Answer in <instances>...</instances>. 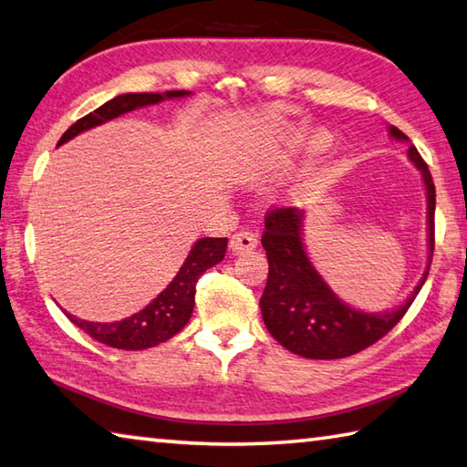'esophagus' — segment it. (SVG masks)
<instances>
[{
  "label": "esophagus",
  "mask_w": 467,
  "mask_h": 467,
  "mask_svg": "<svg viewBox=\"0 0 467 467\" xmlns=\"http://www.w3.org/2000/svg\"><path fill=\"white\" fill-rule=\"evenodd\" d=\"M231 247L233 253H247V251H253L257 247V233L253 231H247V228H243V231L234 233L231 236Z\"/></svg>",
  "instance_id": "obj_1"
}]
</instances>
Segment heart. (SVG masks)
Here are the masks:
<instances>
[{"mask_svg": "<svg viewBox=\"0 0 467 467\" xmlns=\"http://www.w3.org/2000/svg\"><path fill=\"white\" fill-rule=\"evenodd\" d=\"M328 132L325 130H317L312 134H306V137H302L298 140V149L300 150H308V152H317V150H322L327 145H328Z\"/></svg>", "mask_w": 467, "mask_h": 467, "instance_id": "obj_1", "label": "heart"}]
</instances>
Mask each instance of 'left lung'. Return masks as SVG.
<instances>
[{"label": "left lung", "instance_id": "8db88e82", "mask_svg": "<svg viewBox=\"0 0 467 467\" xmlns=\"http://www.w3.org/2000/svg\"><path fill=\"white\" fill-rule=\"evenodd\" d=\"M389 134L398 140L409 137L396 126ZM409 157L427 188V224L429 253L435 249V183L417 147L409 149ZM302 216L298 208H274L265 216V231L261 244L267 253L269 275L259 300L263 322L275 341L300 358L343 359L368 349L392 330L410 308L429 275V265L420 284L400 308L384 315L355 310L337 298L333 290L318 275L302 243Z\"/></svg>", "mask_w": 467, "mask_h": 467}]
</instances>
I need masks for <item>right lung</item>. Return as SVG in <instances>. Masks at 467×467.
<instances>
[{
	"label": "right lung",
	"mask_w": 467,
	"mask_h": 467,
	"mask_svg": "<svg viewBox=\"0 0 467 467\" xmlns=\"http://www.w3.org/2000/svg\"><path fill=\"white\" fill-rule=\"evenodd\" d=\"M190 91H165V93H124V96H116L114 99L106 101L104 106L93 109L91 114L79 118L69 130H67L58 145H63L79 132L89 130L93 126L104 124L112 118L122 116L132 109L159 104L163 99L171 98H185ZM228 239H200L193 244L188 259L177 271L173 282L169 284L163 292H161L149 306L142 308L137 315H132L118 322H89L79 320L73 315H67L73 325H78L81 330L96 338V341L104 343L114 349L124 351H142L149 347H155L159 343H165L173 335L188 325V320L193 312V298H196V284L200 275L206 269L216 265L224 259Z\"/></svg>",
	"instance_id": "obj_1"
}]
</instances>
